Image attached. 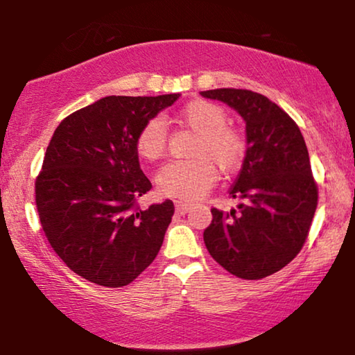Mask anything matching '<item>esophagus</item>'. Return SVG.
Masks as SVG:
<instances>
[{
  "label": "esophagus",
  "mask_w": 355,
  "mask_h": 355,
  "mask_svg": "<svg viewBox=\"0 0 355 355\" xmlns=\"http://www.w3.org/2000/svg\"><path fill=\"white\" fill-rule=\"evenodd\" d=\"M174 207H176V211L179 213V215H186V213L191 211V203L178 200L176 203H174Z\"/></svg>",
  "instance_id": "obj_1"
}]
</instances>
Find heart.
<instances>
[{"mask_svg":"<svg viewBox=\"0 0 355 355\" xmlns=\"http://www.w3.org/2000/svg\"><path fill=\"white\" fill-rule=\"evenodd\" d=\"M176 119L197 139L191 147L192 158L173 159L159 168L158 191L166 197L197 200L216 181L218 164L225 174L236 173L247 157V139L234 125L227 124L226 110L208 100L187 101L178 110ZM168 129L162 118H152L135 135V150L144 159H157L166 150Z\"/></svg>","mask_w":355,"mask_h":355,"instance_id":"heart-1","label":"heart"}]
</instances>
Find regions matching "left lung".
<instances>
[{
  "mask_svg": "<svg viewBox=\"0 0 355 355\" xmlns=\"http://www.w3.org/2000/svg\"><path fill=\"white\" fill-rule=\"evenodd\" d=\"M245 121L247 157L230 196L237 210L211 208L203 231L210 255L242 279H261L302 250L317 210L318 186L295 121L265 95L245 89L200 92Z\"/></svg>",
  "mask_w": 355,
  "mask_h": 355,
  "instance_id": "8db88e82",
  "label": "left lung"
}]
</instances>
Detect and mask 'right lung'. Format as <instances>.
Listing matches in <instances>:
<instances>
[{"label": "right lung", "mask_w": 355, "mask_h": 355, "mask_svg": "<svg viewBox=\"0 0 355 355\" xmlns=\"http://www.w3.org/2000/svg\"><path fill=\"white\" fill-rule=\"evenodd\" d=\"M178 98L105 96L62 119L48 144L35 179L40 225L58 257L90 283L123 288L158 255L174 205L140 208L152 182L135 135Z\"/></svg>", "instance_id": "right-lung-1"}]
</instances>
